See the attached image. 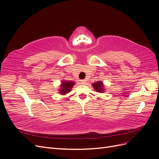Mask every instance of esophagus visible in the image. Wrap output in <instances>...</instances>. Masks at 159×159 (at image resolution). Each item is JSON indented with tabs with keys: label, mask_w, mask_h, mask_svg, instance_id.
Returning <instances> with one entry per match:
<instances>
[{
	"label": "esophagus",
	"mask_w": 159,
	"mask_h": 159,
	"mask_svg": "<svg viewBox=\"0 0 159 159\" xmlns=\"http://www.w3.org/2000/svg\"><path fill=\"white\" fill-rule=\"evenodd\" d=\"M80 83H81V84H85V80H80Z\"/></svg>",
	"instance_id": "1"
}]
</instances>
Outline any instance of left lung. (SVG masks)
<instances>
[{"instance_id": "obj_1", "label": "left lung", "mask_w": 159, "mask_h": 159, "mask_svg": "<svg viewBox=\"0 0 159 159\" xmlns=\"http://www.w3.org/2000/svg\"><path fill=\"white\" fill-rule=\"evenodd\" d=\"M92 86L95 91L99 93H104L105 92V85H103V82L102 81H96L95 83L92 84Z\"/></svg>"}]
</instances>
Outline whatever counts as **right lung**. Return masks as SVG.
<instances>
[{
    "mask_svg": "<svg viewBox=\"0 0 159 159\" xmlns=\"http://www.w3.org/2000/svg\"><path fill=\"white\" fill-rule=\"evenodd\" d=\"M75 85L74 81H61V84L60 85V88L58 89V93L61 95H66L70 93L72 88Z\"/></svg>",
    "mask_w": 159,
    "mask_h": 159,
    "instance_id": "right-lung-1",
    "label": "right lung"
}]
</instances>
